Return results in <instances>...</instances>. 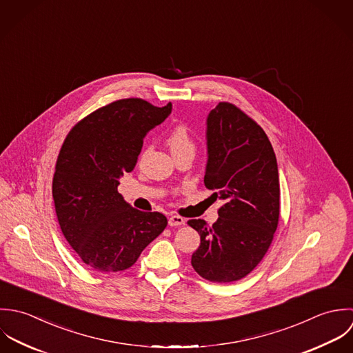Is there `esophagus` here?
Returning <instances> with one entry per match:
<instances>
[{
	"label": "esophagus",
	"instance_id": "1",
	"mask_svg": "<svg viewBox=\"0 0 353 353\" xmlns=\"http://www.w3.org/2000/svg\"><path fill=\"white\" fill-rule=\"evenodd\" d=\"M184 223H185V219L183 216H180V215H172L169 218V225L170 226H181Z\"/></svg>",
	"mask_w": 353,
	"mask_h": 353
}]
</instances>
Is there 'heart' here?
<instances>
[{"mask_svg":"<svg viewBox=\"0 0 353 353\" xmlns=\"http://www.w3.org/2000/svg\"><path fill=\"white\" fill-rule=\"evenodd\" d=\"M166 141H168L173 155L179 154L181 151H185V150H195L194 139L191 138L188 128L183 124H179L169 131V134L166 137Z\"/></svg>","mask_w":353,"mask_h":353,"instance_id":"1","label":"heart"}]
</instances>
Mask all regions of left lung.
Listing matches in <instances>:
<instances>
[{
    "label": "left lung",
    "instance_id": "1",
    "mask_svg": "<svg viewBox=\"0 0 353 353\" xmlns=\"http://www.w3.org/2000/svg\"><path fill=\"white\" fill-rule=\"evenodd\" d=\"M208 152L205 185L223 205L212 226L188 221L201 234L191 265L208 281H239L263 259L279 226L277 159L262 127L230 102L208 117Z\"/></svg>",
    "mask_w": 353,
    "mask_h": 353
}]
</instances>
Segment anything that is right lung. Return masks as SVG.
<instances>
[{
    "mask_svg": "<svg viewBox=\"0 0 353 353\" xmlns=\"http://www.w3.org/2000/svg\"><path fill=\"white\" fill-rule=\"evenodd\" d=\"M172 112L141 98L105 105L70 131L53 176V199L64 237L92 270L130 269L168 225L162 212H141L119 194V179L132 172L143 138Z\"/></svg>",
    "mask_w": 353,
    "mask_h": 353,
    "instance_id": "add662e5",
    "label": "right lung"
}]
</instances>
